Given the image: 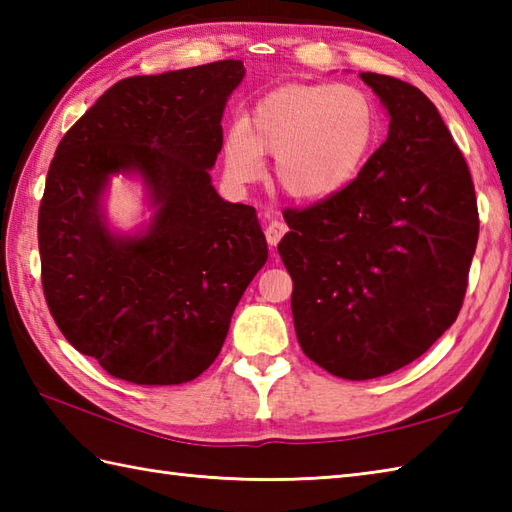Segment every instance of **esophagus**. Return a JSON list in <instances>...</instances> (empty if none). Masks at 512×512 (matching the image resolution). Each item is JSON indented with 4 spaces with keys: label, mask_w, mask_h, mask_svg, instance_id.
<instances>
[{
    "label": "esophagus",
    "mask_w": 512,
    "mask_h": 512,
    "mask_svg": "<svg viewBox=\"0 0 512 512\" xmlns=\"http://www.w3.org/2000/svg\"><path fill=\"white\" fill-rule=\"evenodd\" d=\"M286 231H288V226H286L284 222H279V220L270 222V224L266 226V239H268V244H270V246H277L279 239L286 235Z\"/></svg>",
    "instance_id": "obj_1"
}]
</instances>
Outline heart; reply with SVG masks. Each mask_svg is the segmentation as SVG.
I'll return each mask as SVG.
<instances>
[{"label": "heart", "instance_id": "heart-1", "mask_svg": "<svg viewBox=\"0 0 512 512\" xmlns=\"http://www.w3.org/2000/svg\"><path fill=\"white\" fill-rule=\"evenodd\" d=\"M378 112L354 85H284L262 96L224 143L235 182L255 180L264 154L275 156L277 187L299 202L341 193L363 169L378 140Z\"/></svg>", "mask_w": 512, "mask_h": 512}]
</instances>
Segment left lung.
<instances>
[{"mask_svg":"<svg viewBox=\"0 0 512 512\" xmlns=\"http://www.w3.org/2000/svg\"><path fill=\"white\" fill-rule=\"evenodd\" d=\"M358 76L385 107L387 140L341 193L288 209L277 246L301 350L347 380L396 372L451 328L480 233L471 171L436 105L394 76Z\"/></svg>","mask_w":512,"mask_h":512,"instance_id":"8db88e82","label":"left lung"}]
</instances>
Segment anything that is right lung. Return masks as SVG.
Segmentation results:
<instances>
[{"label":"right lung","mask_w":512,"mask_h":512,"mask_svg":"<svg viewBox=\"0 0 512 512\" xmlns=\"http://www.w3.org/2000/svg\"><path fill=\"white\" fill-rule=\"evenodd\" d=\"M242 61L129 76L57 147L39 209L41 281L65 339L107 374L180 385L220 354L268 259L253 206L220 198L211 169ZM114 175L144 184L150 220L114 229Z\"/></svg>","instance_id":"right-lung-1"}]
</instances>
